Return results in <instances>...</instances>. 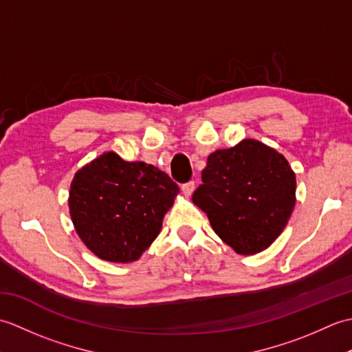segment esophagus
Segmentation results:
<instances>
[{
  "label": "esophagus",
  "mask_w": 352,
  "mask_h": 352,
  "mask_svg": "<svg viewBox=\"0 0 352 352\" xmlns=\"http://www.w3.org/2000/svg\"><path fill=\"white\" fill-rule=\"evenodd\" d=\"M182 190H183V193H184L186 197H190L192 193H193V190H195V183H193V182L184 183V184L182 186Z\"/></svg>",
  "instance_id": "34e87169"
}]
</instances>
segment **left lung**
Segmentation results:
<instances>
[{"label":"left lung","instance_id":"left-lung-1","mask_svg":"<svg viewBox=\"0 0 352 352\" xmlns=\"http://www.w3.org/2000/svg\"><path fill=\"white\" fill-rule=\"evenodd\" d=\"M192 201L214 233L239 254L266 250L286 227L296 182L287 160L258 140L245 139L208 155Z\"/></svg>","mask_w":352,"mask_h":352}]
</instances>
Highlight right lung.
<instances>
[{"label":"right lung","instance_id":"right-lung-1","mask_svg":"<svg viewBox=\"0 0 352 352\" xmlns=\"http://www.w3.org/2000/svg\"><path fill=\"white\" fill-rule=\"evenodd\" d=\"M178 190L177 183L153 164L106 153L74 177L69 213L80 239L95 256L129 263L159 236Z\"/></svg>","mask_w":352,"mask_h":352}]
</instances>
